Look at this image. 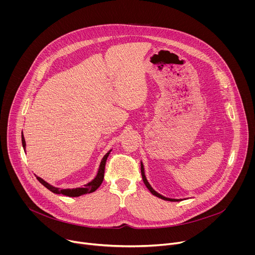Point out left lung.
<instances>
[{"label": "left lung", "instance_id": "obj_1", "mask_svg": "<svg viewBox=\"0 0 255 255\" xmlns=\"http://www.w3.org/2000/svg\"><path fill=\"white\" fill-rule=\"evenodd\" d=\"M141 174H142V178H143V181H144L145 186L147 187V189L151 192L152 195H154V196H156V197H158V198H160V199H162V200H165V201H170V202H178V201H179V200H175V199H168V198H165V197L159 195L158 193H156V192L151 188V186L148 184V181H147L146 177H145V174H144V167H143V164H142V163H141Z\"/></svg>", "mask_w": 255, "mask_h": 255}]
</instances>
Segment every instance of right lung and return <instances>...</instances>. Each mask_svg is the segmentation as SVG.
<instances>
[{
	"label": "right lung",
	"instance_id": "right-lung-1",
	"mask_svg": "<svg viewBox=\"0 0 255 255\" xmlns=\"http://www.w3.org/2000/svg\"><path fill=\"white\" fill-rule=\"evenodd\" d=\"M23 134V133H22ZM22 145H23V148L25 149L26 147V142H25V139H24V136L22 135ZM109 154H110V151H109L102 159L101 161V164H100V168H99V171H98V174L97 176L91 181V183L87 184L84 188H78V189H66V190H60L58 188H54L52 186H50L49 184H47L45 180H43L41 177L37 176V179L40 181V183L45 187L47 188L49 191H51L52 193L54 194H59V195H63V196H67V197H79V196H83V195H87V194H90V193H93L95 192L100 186L101 184L103 183V179H104V173H105V165H106V161H107V158L109 156Z\"/></svg>",
	"mask_w": 255,
	"mask_h": 255
}]
</instances>
